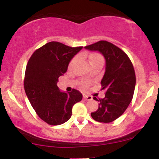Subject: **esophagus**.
<instances>
[{"instance_id":"1","label":"esophagus","mask_w":159,"mask_h":159,"mask_svg":"<svg viewBox=\"0 0 159 159\" xmlns=\"http://www.w3.org/2000/svg\"><path fill=\"white\" fill-rule=\"evenodd\" d=\"M84 100H92L93 97L90 96H87V95H84Z\"/></svg>"}]
</instances>
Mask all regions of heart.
Instances as JSON below:
<instances>
[{"label":"heart","instance_id":"b5f03b06","mask_svg":"<svg viewBox=\"0 0 159 159\" xmlns=\"http://www.w3.org/2000/svg\"><path fill=\"white\" fill-rule=\"evenodd\" d=\"M75 60V59H73L72 61H71L70 65H72V63H74ZM95 61H103V59H102V57L100 56V55H98V54H94V55H92V56L90 57V63H91V62Z\"/></svg>","mask_w":159,"mask_h":159}]
</instances>
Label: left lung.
<instances>
[{"label": "left lung", "instance_id": "8db88e82", "mask_svg": "<svg viewBox=\"0 0 159 159\" xmlns=\"http://www.w3.org/2000/svg\"><path fill=\"white\" fill-rule=\"evenodd\" d=\"M85 49L97 51L105 59V71L101 81L102 90H106L98 110L91 113L96 121L111 123L120 117L130 104L135 88L136 78L130 59L123 51L107 41L87 45Z\"/></svg>", "mask_w": 159, "mask_h": 159}]
</instances>
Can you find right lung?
Segmentation results:
<instances>
[{"instance_id":"right-lung-1","label":"right lung","mask_w":159,"mask_h":159,"mask_svg":"<svg viewBox=\"0 0 159 159\" xmlns=\"http://www.w3.org/2000/svg\"><path fill=\"white\" fill-rule=\"evenodd\" d=\"M82 48L50 42L35 51L29 59L24 81L25 93L38 116L49 125H61L68 121L72 106L81 101L79 91L74 89L70 93L63 92L57 84Z\"/></svg>"}]
</instances>
